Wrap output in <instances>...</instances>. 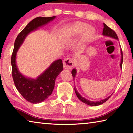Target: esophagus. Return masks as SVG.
Masks as SVG:
<instances>
[{
  "label": "esophagus",
  "mask_w": 133,
  "mask_h": 133,
  "mask_svg": "<svg viewBox=\"0 0 133 133\" xmlns=\"http://www.w3.org/2000/svg\"><path fill=\"white\" fill-rule=\"evenodd\" d=\"M73 59L72 58H68L65 59L63 61V65H64V68L66 69H72L73 66Z\"/></svg>",
  "instance_id": "34e87169"
}]
</instances>
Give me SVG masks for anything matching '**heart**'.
<instances>
[{
  "instance_id": "1",
  "label": "heart",
  "mask_w": 133,
  "mask_h": 133,
  "mask_svg": "<svg viewBox=\"0 0 133 133\" xmlns=\"http://www.w3.org/2000/svg\"><path fill=\"white\" fill-rule=\"evenodd\" d=\"M95 30L92 26L84 22H76L69 26L66 30L65 38L67 39L75 38L83 34L82 41H87L92 38L95 34Z\"/></svg>"
}]
</instances>
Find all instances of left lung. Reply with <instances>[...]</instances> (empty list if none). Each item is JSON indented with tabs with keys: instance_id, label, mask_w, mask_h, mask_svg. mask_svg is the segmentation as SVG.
I'll return each mask as SVG.
<instances>
[{
	"instance_id": "left-lung-1",
	"label": "left lung",
	"mask_w": 133,
	"mask_h": 133,
	"mask_svg": "<svg viewBox=\"0 0 133 133\" xmlns=\"http://www.w3.org/2000/svg\"><path fill=\"white\" fill-rule=\"evenodd\" d=\"M103 36H107V37H110L111 38H112V39H117V40H118V36H117V34H116V32H115L114 30H112L111 28H110L108 26H107L105 23H104V28H103ZM120 52H121V61H120V64H119V66H120V68H122V64H123V52H122V50L121 49H120ZM77 69L75 68L73 69L72 70V77L74 78V80L75 78V76L76 74H77ZM74 90H75V92L76 95H77V97L78 98V99L79 100H81L82 102H83L84 103L87 104V105H91V106H98V105H101V104H103L106 102L107 100L110 98V96L107 97L105 99H101L100 100V101H90L89 99H87L86 98H85L82 96H81V95H80V94L77 91V88L74 87Z\"/></svg>"
}]
</instances>
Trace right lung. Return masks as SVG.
<instances>
[{
    "instance_id": "1",
    "label": "right lung",
    "mask_w": 133,
    "mask_h": 133,
    "mask_svg": "<svg viewBox=\"0 0 133 133\" xmlns=\"http://www.w3.org/2000/svg\"><path fill=\"white\" fill-rule=\"evenodd\" d=\"M55 17H38L34 19L19 33L15 41L11 58L13 79L15 87L22 96L33 104L40 103L51 95L56 78L63 70L62 61L61 59L55 61L36 78H32L23 75L19 70L16 64L17 52L30 32L47 25Z\"/></svg>"
}]
</instances>
